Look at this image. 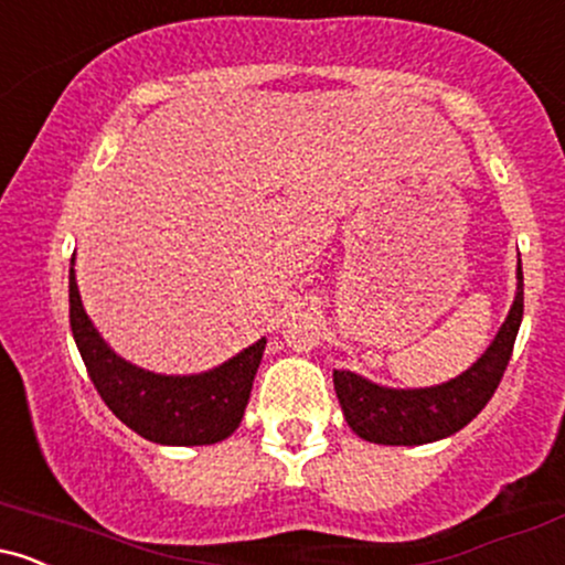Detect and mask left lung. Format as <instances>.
I'll use <instances>...</instances> for the list:
<instances>
[{
  "label": "left lung",
  "instance_id": "left-lung-1",
  "mask_svg": "<svg viewBox=\"0 0 565 565\" xmlns=\"http://www.w3.org/2000/svg\"><path fill=\"white\" fill-rule=\"evenodd\" d=\"M523 319V270L508 321L489 350L457 380L425 391H391L353 372H334V391L355 436L385 446H419L462 430L481 414L504 377Z\"/></svg>",
  "mask_w": 565,
  "mask_h": 565
}]
</instances>
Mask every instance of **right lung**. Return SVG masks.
Returning <instances> with one entry per match:
<instances>
[{
	"label": "right lung",
	"mask_w": 565,
	"mask_h": 565,
	"mask_svg": "<svg viewBox=\"0 0 565 565\" xmlns=\"http://www.w3.org/2000/svg\"><path fill=\"white\" fill-rule=\"evenodd\" d=\"M68 319L95 391L138 436L167 446H206L228 438L242 423L265 340L196 377L142 372L108 350L95 332L82 308L74 268L68 270Z\"/></svg>",
	"instance_id": "1"
}]
</instances>
